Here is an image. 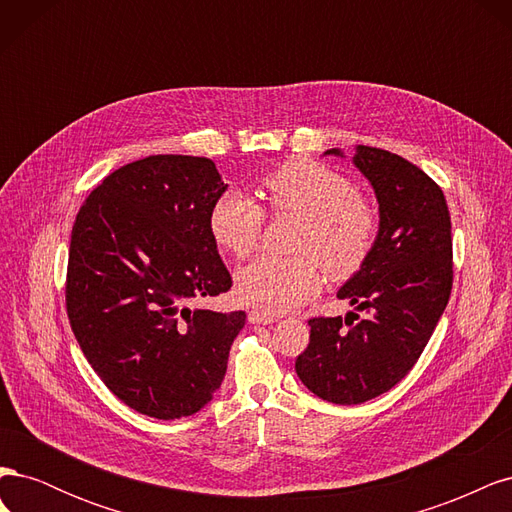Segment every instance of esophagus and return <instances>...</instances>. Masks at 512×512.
I'll list each match as a JSON object with an SVG mask.
<instances>
[{"mask_svg": "<svg viewBox=\"0 0 512 512\" xmlns=\"http://www.w3.org/2000/svg\"><path fill=\"white\" fill-rule=\"evenodd\" d=\"M247 320H250L252 324H273L277 320V316L269 314V312H260V309H252V312L247 314Z\"/></svg>", "mask_w": 512, "mask_h": 512, "instance_id": "1", "label": "esophagus"}]
</instances>
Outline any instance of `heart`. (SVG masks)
I'll return each instance as SVG.
<instances>
[{
  "instance_id": "obj_1",
  "label": "heart",
  "mask_w": 512,
  "mask_h": 512,
  "mask_svg": "<svg viewBox=\"0 0 512 512\" xmlns=\"http://www.w3.org/2000/svg\"><path fill=\"white\" fill-rule=\"evenodd\" d=\"M275 215H299L294 250L299 256H260L237 273V294L269 314H282L312 299L322 271L348 280L359 271L378 239V215L356 194L354 183L312 160H288L262 179ZM209 232L224 252L250 256L265 228V209L243 190L230 188L211 203Z\"/></svg>"
}]
</instances>
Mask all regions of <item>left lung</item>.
<instances>
[{
    "label": "left lung",
    "mask_w": 512,
    "mask_h": 512,
    "mask_svg": "<svg viewBox=\"0 0 512 512\" xmlns=\"http://www.w3.org/2000/svg\"><path fill=\"white\" fill-rule=\"evenodd\" d=\"M352 160L374 185L380 230L337 297L367 316L312 318L309 344L294 363L309 391L339 406L363 404L408 376L453 288L451 213L440 185L384 149L359 145Z\"/></svg>",
    "instance_id": "obj_1"
}]
</instances>
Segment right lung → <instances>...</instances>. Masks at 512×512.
<instances>
[{
	"instance_id": "obj_1",
	"label": "right lung",
	"mask_w": 512,
	"mask_h": 512,
	"mask_svg": "<svg viewBox=\"0 0 512 512\" xmlns=\"http://www.w3.org/2000/svg\"><path fill=\"white\" fill-rule=\"evenodd\" d=\"M226 188L209 158L149 156L108 175L72 226L76 342L108 391L160 421L209 404L245 324V312L188 307L232 286L207 224Z\"/></svg>"
}]
</instances>
